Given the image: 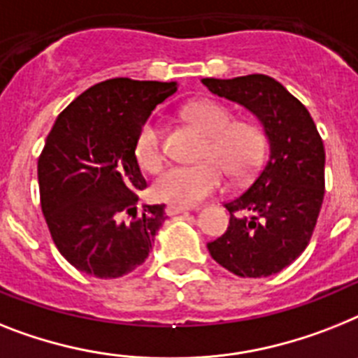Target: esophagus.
I'll list each match as a JSON object with an SVG mask.
<instances>
[{"mask_svg": "<svg viewBox=\"0 0 358 358\" xmlns=\"http://www.w3.org/2000/svg\"><path fill=\"white\" fill-rule=\"evenodd\" d=\"M190 210L188 206H181V205H168L166 206V214L168 215H177V214H182V212Z\"/></svg>", "mask_w": 358, "mask_h": 358, "instance_id": "1", "label": "esophagus"}]
</instances>
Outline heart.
I'll return each mask as SVG.
<instances>
[{
    "mask_svg": "<svg viewBox=\"0 0 358 358\" xmlns=\"http://www.w3.org/2000/svg\"><path fill=\"white\" fill-rule=\"evenodd\" d=\"M192 126L206 137L199 152V164L173 166L157 179L153 192L172 205L194 206L225 188V172L241 181L252 176L267 153V133L258 120L236 119L234 111L217 100L203 99L182 109ZM133 157L143 172L155 173L164 164L161 126L148 119L138 128Z\"/></svg>",
    "mask_w": 358,
    "mask_h": 358,
    "instance_id": "heart-1",
    "label": "heart"
}]
</instances>
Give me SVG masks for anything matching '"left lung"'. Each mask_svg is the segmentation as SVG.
<instances>
[{"label": "left lung", "instance_id": "8db88e82", "mask_svg": "<svg viewBox=\"0 0 358 358\" xmlns=\"http://www.w3.org/2000/svg\"><path fill=\"white\" fill-rule=\"evenodd\" d=\"M212 93L250 109L271 144L247 190L227 201V230L208 241L212 258L241 278H265L291 265L311 241L320 214L326 152L306 106L267 75L203 78Z\"/></svg>", "mask_w": 358, "mask_h": 358}]
</instances>
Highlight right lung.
Masks as SVG:
<instances>
[{
  "instance_id": "obj_1",
  "label": "right lung",
  "mask_w": 358,
  "mask_h": 358,
  "mask_svg": "<svg viewBox=\"0 0 358 358\" xmlns=\"http://www.w3.org/2000/svg\"><path fill=\"white\" fill-rule=\"evenodd\" d=\"M177 91L176 82L109 78L76 96L56 119L38 157L41 212L56 249L102 280L146 262L164 205L137 214L146 188L133 157L138 128Z\"/></svg>"
}]
</instances>
